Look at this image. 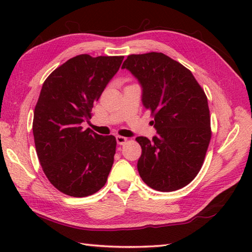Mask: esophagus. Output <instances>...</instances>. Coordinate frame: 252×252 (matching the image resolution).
Segmentation results:
<instances>
[{"label": "esophagus", "instance_id": "34e87169", "mask_svg": "<svg viewBox=\"0 0 252 252\" xmlns=\"http://www.w3.org/2000/svg\"><path fill=\"white\" fill-rule=\"evenodd\" d=\"M116 141H117L118 144H119V145H123V144H125V143L127 141V138L125 137V136L117 135V136H116Z\"/></svg>", "mask_w": 252, "mask_h": 252}]
</instances>
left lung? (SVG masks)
Listing matches in <instances>:
<instances>
[{"label": "left lung", "instance_id": "8db88e82", "mask_svg": "<svg viewBox=\"0 0 252 252\" xmlns=\"http://www.w3.org/2000/svg\"><path fill=\"white\" fill-rule=\"evenodd\" d=\"M142 85L157 135L138 136L137 161L144 183L159 191L189 184L199 172L211 138L205 91L190 70L162 53L129 55L122 65Z\"/></svg>", "mask_w": 252, "mask_h": 252}]
</instances>
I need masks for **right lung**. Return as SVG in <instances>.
Returning a JSON list of instances; mask_svg holds the SVG:
<instances>
[{
    "mask_svg": "<svg viewBox=\"0 0 252 252\" xmlns=\"http://www.w3.org/2000/svg\"><path fill=\"white\" fill-rule=\"evenodd\" d=\"M123 56L81 54L56 68L43 83L34 108L35 151L46 178L72 197L95 194L114 163L116 137L83 129Z\"/></svg>",
    "mask_w": 252,
    "mask_h": 252,
    "instance_id": "1",
    "label": "right lung"
}]
</instances>
